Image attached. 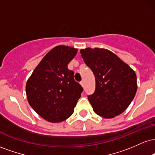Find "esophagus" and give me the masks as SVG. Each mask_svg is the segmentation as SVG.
<instances>
[{
	"label": "esophagus",
	"instance_id": "obj_1",
	"mask_svg": "<svg viewBox=\"0 0 155 155\" xmlns=\"http://www.w3.org/2000/svg\"><path fill=\"white\" fill-rule=\"evenodd\" d=\"M80 84H81L83 87H84V81H81V82H80Z\"/></svg>",
	"mask_w": 155,
	"mask_h": 155
}]
</instances>
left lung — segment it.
Listing matches in <instances>:
<instances>
[{"label": "left lung", "mask_w": 155, "mask_h": 155, "mask_svg": "<svg viewBox=\"0 0 155 155\" xmlns=\"http://www.w3.org/2000/svg\"><path fill=\"white\" fill-rule=\"evenodd\" d=\"M80 53L95 78V90L88 96L94 111L104 118L120 115L136 95V73L108 49L86 48Z\"/></svg>", "instance_id": "1"}]
</instances>
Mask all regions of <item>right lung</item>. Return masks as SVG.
Listing matches in <instances>:
<instances>
[{
    "label": "right lung",
    "instance_id": "right-lung-1",
    "mask_svg": "<svg viewBox=\"0 0 155 155\" xmlns=\"http://www.w3.org/2000/svg\"><path fill=\"white\" fill-rule=\"evenodd\" d=\"M77 49L59 45L51 49L37 65L26 83L29 104L44 120L58 123L74 113L83 88L74 79L68 64Z\"/></svg>",
    "mask_w": 155,
    "mask_h": 155
}]
</instances>
